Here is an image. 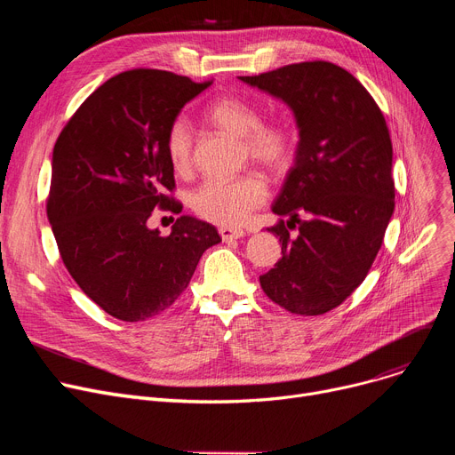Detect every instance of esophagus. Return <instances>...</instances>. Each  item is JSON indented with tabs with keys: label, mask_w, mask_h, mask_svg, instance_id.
I'll use <instances>...</instances> for the list:
<instances>
[{
	"label": "esophagus",
	"mask_w": 455,
	"mask_h": 455,
	"mask_svg": "<svg viewBox=\"0 0 455 455\" xmlns=\"http://www.w3.org/2000/svg\"><path fill=\"white\" fill-rule=\"evenodd\" d=\"M220 234L223 237V242H232V240H240V237L247 235L243 228H232V227H221Z\"/></svg>",
	"instance_id": "esophagus-1"
}]
</instances>
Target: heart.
Instances as JSON below:
<instances>
[{
	"label": "heart",
	"instance_id": "b5f03b06",
	"mask_svg": "<svg viewBox=\"0 0 455 455\" xmlns=\"http://www.w3.org/2000/svg\"><path fill=\"white\" fill-rule=\"evenodd\" d=\"M206 119L220 131L242 138V156L278 175L290 170L297 140L283 122L261 124V112L237 95H223L206 108ZM165 156L177 173H188L194 165L196 138L184 117H177L165 132ZM269 189L264 177L245 173L235 179H208L189 196V206L201 220L234 227L264 206Z\"/></svg>",
	"mask_w": 455,
	"mask_h": 455
}]
</instances>
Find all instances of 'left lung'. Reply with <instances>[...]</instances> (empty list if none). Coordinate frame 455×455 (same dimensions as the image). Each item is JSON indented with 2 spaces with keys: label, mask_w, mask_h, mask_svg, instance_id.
<instances>
[{
  "label": "left lung",
  "mask_w": 455,
  "mask_h": 455,
  "mask_svg": "<svg viewBox=\"0 0 455 455\" xmlns=\"http://www.w3.org/2000/svg\"><path fill=\"white\" fill-rule=\"evenodd\" d=\"M240 79L288 103L300 136L273 204L276 215L291 220L267 228L280 237L282 258L259 285L295 315H323L365 280L384 243L395 210L386 117L360 81L326 60ZM295 222L299 234L291 238L287 228Z\"/></svg>",
  "instance_id": "left-lung-1"
}]
</instances>
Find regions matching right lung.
<instances>
[{"label":"right lung","mask_w":455,"mask_h":455,"mask_svg":"<svg viewBox=\"0 0 455 455\" xmlns=\"http://www.w3.org/2000/svg\"><path fill=\"white\" fill-rule=\"evenodd\" d=\"M212 81L138 68L101 84L69 117L53 148L47 220L68 273L101 309L138 323L164 314L221 237L180 215L170 235L155 208L180 213L164 140L182 107Z\"/></svg>","instance_id":"1"}]
</instances>
